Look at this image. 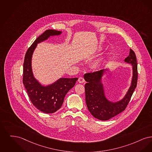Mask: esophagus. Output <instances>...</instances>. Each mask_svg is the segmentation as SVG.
Wrapping results in <instances>:
<instances>
[{
	"mask_svg": "<svg viewBox=\"0 0 152 152\" xmlns=\"http://www.w3.org/2000/svg\"><path fill=\"white\" fill-rule=\"evenodd\" d=\"M78 82L80 83H84L85 82V80L83 77H80L78 79Z\"/></svg>",
	"mask_w": 152,
	"mask_h": 152,
	"instance_id": "34e87169",
	"label": "esophagus"
}]
</instances>
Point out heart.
I'll return each mask as SVG.
<instances>
[{"mask_svg":"<svg viewBox=\"0 0 152 152\" xmlns=\"http://www.w3.org/2000/svg\"><path fill=\"white\" fill-rule=\"evenodd\" d=\"M102 60L101 59H98L94 61L91 65V69L94 71L99 70L102 66Z\"/></svg>","mask_w":152,"mask_h":152,"instance_id":"heart-1","label":"heart"}]
</instances>
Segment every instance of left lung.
Here are the masks:
<instances>
[{"instance_id":"left-lung-1","label":"left lung","mask_w":152,"mask_h":152,"mask_svg":"<svg viewBox=\"0 0 152 152\" xmlns=\"http://www.w3.org/2000/svg\"><path fill=\"white\" fill-rule=\"evenodd\" d=\"M124 62L132 65V81L125 96L117 102L109 100L105 95L102 79L108 70L107 69L93 73H86L84 75V78L87 82L85 86L86 105L94 118L103 121L108 120L124 111L129 103L137 86L138 77L136 57L131 49Z\"/></svg>"}]
</instances>
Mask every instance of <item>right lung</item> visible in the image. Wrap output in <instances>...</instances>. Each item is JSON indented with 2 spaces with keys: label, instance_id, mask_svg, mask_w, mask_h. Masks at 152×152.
Returning a JSON list of instances; mask_svg holds the SVG:
<instances>
[{
  "label": "right lung",
  "instance_id": "obj_1",
  "mask_svg": "<svg viewBox=\"0 0 152 152\" xmlns=\"http://www.w3.org/2000/svg\"><path fill=\"white\" fill-rule=\"evenodd\" d=\"M62 33L53 29L45 31L33 42L26 51L23 65V82L28 96L34 106L41 112L52 113L61 107L65 96L73 87L78 78H61L52 84L43 86L33 75L32 58L33 52L39 43L50 36H58Z\"/></svg>",
  "mask_w": 152,
  "mask_h": 152
}]
</instances>
